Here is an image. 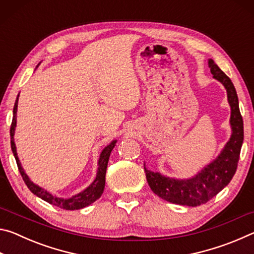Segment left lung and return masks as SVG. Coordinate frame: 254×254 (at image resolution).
I'll list each match as a JSON object with an SVG mask.
<instances>
[{
	"label": "left lung",
	"mask_w": 254,
	"mask_h": 254,
	"mask_svg": "<svg viewBox=\"0 0 254 254\" xmlns=\"http://www.w3.org/2000/svg\"><path fill=\"white\" fill-rule=\"evenodd\" d=\"M208 67L213 78L220 81L226 89L227 102L231 107L232 134L220 154L191 178L167 177L157 171L149 170L144 163L145 176L151 190L160 198L173 204L195 207L207 203L229 185L238 168L240 151L243 143V120L239 109L238 94L232 80L220 69L213 59H208Z\"/></svg>",
	"instance_id": "obj_1"
}]
</instances>
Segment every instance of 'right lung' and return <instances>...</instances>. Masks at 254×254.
<instances>
[{
  "label": "right lung",
  "instance_id": "1",
  "mask_svg": "<svg viewBox=\"0 0 254 254\" xmlns=\"http://www.w3.org/2000/svg\"><path fill=\"white\" fill-rule=\"evenodd\" d=\"M18 102H19V95H18V97H16V101L14 103L13 120H12V124H11V128H10L11 149H12V152H13V154H14L16 163H18V168H19L20 174H21V176H22L24 183H25V185H27L30 190H31L34 195L39 197V198L47 201V203L57 206V207H60V208L67 209V210H75V209L84 208V207H86V206L91 205L96 199L100 198L103 194V191H104L105 175H106V168H107V163H109L110 154L112 152V150H113V148L115 147V144H117L118 140H113L110 144H107L106 147L102 150V152L100 154V159H98V162H97L98 168H97L96 177H95V179H94V182L89 185L87 188H85L83 191L78 192V194L69 197V198H63V197H58L56 195H53V194H50L49 191H47L46 189H44L40 186H38L37 184L31 182V179L29 178V176L27 174H25L23 167L20 162V159L18 157V152H16L15 142H14Z\"/></svg>",
  "mask_w": 254,
  "mask_h": 254
}]
</instances>
